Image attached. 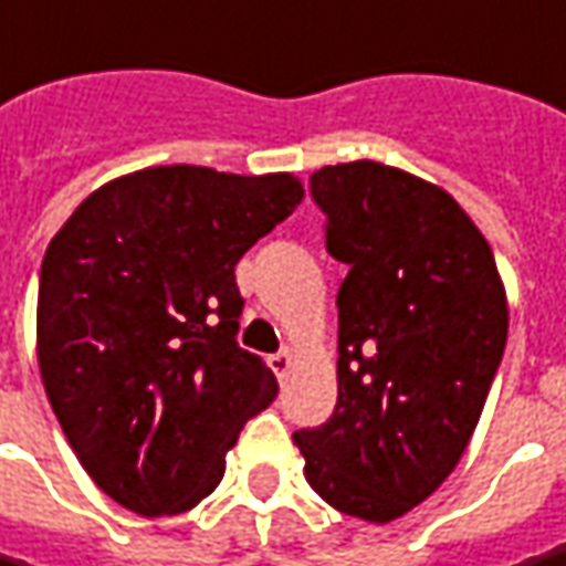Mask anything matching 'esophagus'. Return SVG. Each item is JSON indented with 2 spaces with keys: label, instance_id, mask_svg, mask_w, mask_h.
<instances>
[{
  "label": "esophagus",
  "instance_id": "esophagus-1",
  "mask_svg": "<svg viewBox=\"0 0 566 566\" xmlns=\"http://www.w3.org/2000/svg\"><path fill=\"white\" fill-rule=\"evenodd\" d=\"M292 360H295L292 350H280V354H271V357H268V364H271V369L276 373V379H286V373L292 369Z\"/></svg>",
  "mask_w": 566,
  "mask_h": 566
}]
</instances>
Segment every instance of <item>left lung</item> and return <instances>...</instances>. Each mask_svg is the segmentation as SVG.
I'll list each match as a JSON object with an SVG mask.
<instances>
[{"instance_id":"left-lung-1","label":"left lung","mask_w":566,"mask_h":566,"mask_svg":"<svg viewBox=\"0 0 566 566\" xmlns=\"http://www.w3.org/2000/svg\"><path fill=\"white\" fill-rule=\"evenodd\" d=\"M311 197L338 286V400L292 440L333 509L388 524L469 447L496 376L509 302L493 249L443 190L373 159L323 166Z\"/></svg>"}]
</instances>
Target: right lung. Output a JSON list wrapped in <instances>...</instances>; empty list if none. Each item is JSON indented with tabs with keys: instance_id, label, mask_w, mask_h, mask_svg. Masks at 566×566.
<instances>
[{
	"instance_id": "obj_1",
	"label": "right lung",
	"mask_w": 566,
	"mask_h": 566,
	"mask_svg": "<svg viewBox=\"0 0 566 566\" xmlns=\"http://www.w3.org/2000/svg\"><path fill=\"white\" fill-rule=\"evenodd\" d=\"M302 197L290 171L150 166L88 193L45 249L42 385L82 469L128 512L209 496L240 428L280 391L237 345L233 268Z\"/></svg>"
}]
</instances>
